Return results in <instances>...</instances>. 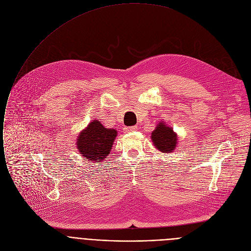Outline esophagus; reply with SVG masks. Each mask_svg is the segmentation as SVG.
I'll list each match as a JSON object with an SVG mask.
<instances>
[{
    "label": "esophagus",
    "mask_w": 251,
    "mask_h": 251,
    "mask_svg": "<svg viewBox=\"0 0 251 251\" xmlns=\"http://www.w3.org/2000/svg\"><path fill=\"white\" fill-rule=\"evenodd\" d=\"M137 129V126H126L125 127V132H131V131H134Z\"/></svg>",
    "instance_id": "1"
}]
</instances>
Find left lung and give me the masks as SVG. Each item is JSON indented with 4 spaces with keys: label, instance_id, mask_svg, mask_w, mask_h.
Here are the masks:
<instances>
[{
    "label": "left lung",
    "instance_id": "1",
    "mask_svg": "<svg viewBox=\"0 0 251 251\" xmlns=\"http://www.w3.org/2000/svg\"><path fill=\"white\" fill-rule=\"evenodd\" d=\"M151 139L154 146L162 153H171L177 147V134L163 122L156 126L151 133Z\"/></svg>",
    "mask_w": 251,
    "mask_h": 251
}]
</instances>
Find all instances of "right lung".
Wrapping results in <instances>:
<instances>
[{"label": "right lung", "mask_w": 251, "mask_h": 251, "mask_svg": "<svg viewBox=\"0 0 251 251\" xmlns=\"http://www.w3.org/2000/svg\"><path fill=\"white\" fill-rule=\"evenodd\" d=\"M117 133L116 129L106 128L94 120L78 135L76 144L80 154L94 162L104 160L111 152Z\"/></svg>", "instance_id": "right-lung-1"}]
</instances>
